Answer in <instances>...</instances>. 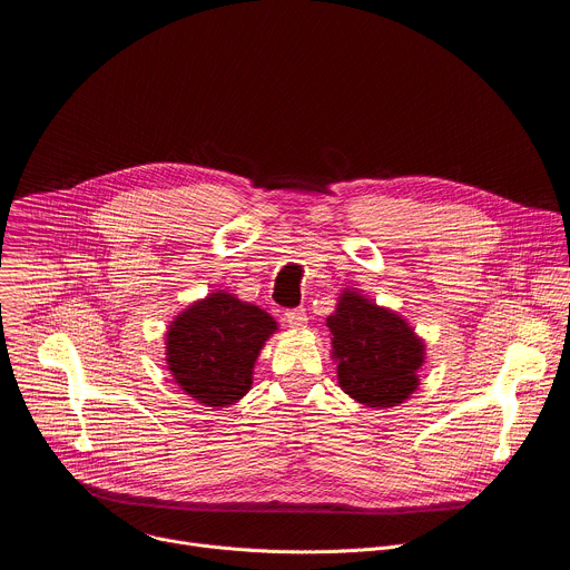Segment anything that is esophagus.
I'll return each mask as SVG.
<instances>
[{
	"mask_svg": "<svg viewBox=\"0 0 570 570\" xmlns=\"http://www.w3.org/2000/svg\"><path fill=\"white\" fill-rule=\"evenodd\" d=\"M285 322H287L292 328H305V324H308V315H305L303 308H294V311H287V313H285Z\"/></svg>",
	"mask_w": 570,
	"mask_h": 570,
	"instance_id": "obj_1",
	"label": "esophagus"
}]
</instances>
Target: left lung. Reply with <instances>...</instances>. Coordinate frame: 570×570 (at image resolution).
<instances>
[{
  "label": "left lung",
  "instance_id": "obj_1",
  "mask_svg": "<svg viewBox=\"0 0 570 570\" xmlns=\"http://www.w3.org/2000/svg\"><path fill=\"white\" fill-rule=\"evenodd\" d=\"M326 326L337 383L348 397L370 409H390L417 390L426 346L402 315L344 287Z\"/></svg>",
  "mask_w": 570,
  "mask_h": 570
}]
</instances>
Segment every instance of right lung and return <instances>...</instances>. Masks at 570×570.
I'll list each match as a JSON object with an SVG mask.
<instances>
[{
	"instance_id": "obj_1",
	"label": "right lung",
	"mask_w": 570,
	"mask_h": 570,
	"mask_svg": "<svg viewBox=\"0 0 570 570\" xmlns=\"http://www.w3.org/2000/svg\"><path fill=\"white\" fill-rule=\"evenodd\" d=\"M276 331L267 311L214 289L168 324L166 367L198 404L233 406L250 390L255 361Z\"/></svg>"
}]
</instances>
